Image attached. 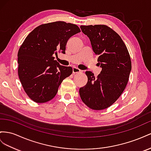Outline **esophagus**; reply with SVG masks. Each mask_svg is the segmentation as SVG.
<instances>
[{
	"mask_svg": "<svg viewBox=\"0 0 151 151\" xmlns=\"http://www.w3.org/2000/svg\"><path fill=\"white\" fill-rule=\"evenodd\" d=\"M81 72V70H80L79 68H76V67H73V73H80Z\"/></svg>",
	"mask_w": 151,
	"mask_h": 151,
	"instance_id": "esophagus-1",
	"label": "esophagus"
}]
</instances>
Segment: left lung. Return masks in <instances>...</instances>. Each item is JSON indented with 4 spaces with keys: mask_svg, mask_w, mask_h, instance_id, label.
I'll list each match as a JSON object with an SVG mask.
<instances>
[{
    "mask_svg": "<svg viewBox=\"0 0 151 151\" xmlns=\"http://www.w3.org/2000/svg\"><path fill=\"white\" fill-rule=\"evenodd\" d=\"M98 56L102 71L97 78L86 71L87 83L79 90L81 100L90 108L101 110L111 106L121 96L132 70L131 59L122 38L106 25L80 26Z\"/></svg>",
    "mask_w": 151,
    "mask_h": 151,
    "instance_id": "left-lung-1",
    "label": "left lung"
}]
</instances>
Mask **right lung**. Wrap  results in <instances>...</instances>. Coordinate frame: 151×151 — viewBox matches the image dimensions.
<instances>
[{"instance_id":"add662e5","label":"right lung","mask_w":151,"mask_h":151,"mask_svg":"<svg viewBox=\"0 0 151 151\" xmlns=\"http://www.w3.org/2000/svg\"><path fill=\"white\" fill-rule=\"evenodd\" d=\"M80 32L76 24L56 21L38 26L25 38L18 53V75L32 101L51 100L63 80L71 74V67L61 65L53 56L58 50L65 54L68 39Z\"/></svg>"}]
</instances>
